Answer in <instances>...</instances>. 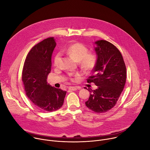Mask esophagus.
Wrapping results in <instances>:
<instances>
[{"label": "esophagus", "mask_w": 150, "mask_h": 150, "mask_svg": "<svg viewBox=\"0 0 150 150\" xmlns=\"http://www.w3.org/2000/svg\"><path fill=\"white\" fill-rule=\"evenodd\" d=\"M69 88V90H70V91H77V90L81 89V87L79 86H71Z\"/></svg>", "instance_id": "1"}]
</instances>
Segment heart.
<instances>
[{"instance_id": "obj_1", "label": "heart", "mask_w": 150, "mask_h": 150, "mask_svg": "<svg viewBox=\"0 0 150 150\" xmlns=\"http://www.w3.org/2000/svg\"><path fill=\"white\" fill-rule=\"evenodd\" d=\"M65 51L76 61H80L81 66L85 70H92L96 64V55L92 53H88V49L81 44H73L68 47ZM61 57L62 54L60 52H58L55 54L54 59V64L55 66L59 65Z\"/></svg>"}]
</instances>
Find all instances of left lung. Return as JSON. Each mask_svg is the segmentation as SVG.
I'll use <instances>...</instances> for the list:
<instances>
[{
  "label": "left lung",
  "instance_id": "left-lung-1",
  "mask_svg": "<svg viewBox=\"0 0 150 150\" xmlns=\"http://www.w3.org/2000/svg\"><path fill=\"white\" fill-rule=\"evenodd\" d=\"M95 44L96 62L93 76L87 81L94 83L97 88L89 90L90 96L85 104L96 113H103L116 105L122 92L127 70L122 54L114 45L105 40H98Z\"/></svg>",
  "mask_w": 150,
  "mask_h": 150
}]
</instances>
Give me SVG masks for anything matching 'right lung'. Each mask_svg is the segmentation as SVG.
I'll return each instance as SVG.
<instances>
[{"label": "right lung", "instance_id": "right-lung-1", "mask_svg": "<svg viewBox=\"0 0 150 150\" xmlns=\"http://www.w3.org/2000/svg\"><path fill=\"white\" fill-rule=\"evenodd\" d=\"M55 46L54 37L35 45L28 54L22 70V78L27 97L44 112H52L62 108L67 92L51 86L47 81Z\"/></svg>", "mask_w": 150, "mask_h": 150}]
</instances>
